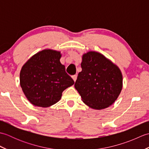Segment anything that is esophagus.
<instances>
[{
	"instance_id": "34e87169",
	"label": "esophagus",
	"mask_w": 149,
	"mask_h": 149,
	"mask_svg": "<svg viewBox=\"0 0 149 149\" xmlns=\"http://www.w3.org/2000/svg\"><path fill=\"white\" fill-rule=\"evenodd\" d=\"M77 75H72V76L73 80H74L75 82V81H76V79H77Z\"/></svg>"
}]
</instances>
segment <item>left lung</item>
I'll use <instances>...</instances> for the list:
<instances>
[{"label":"left lung","instance_id":"8db88e82","mask_svg":"<svg viewBox=\"0 0 149 149\" xmlns=\"http://www.w3.org/2000/svg\"><path fill=\"white\" fill-rule=\"evenodd\" d=\"M81 68L74 86L83 102L95 109H102L111 105L122 88L120 69L96 52L83 55Z\"/></svg>","mask_w":149,"mask_h":149}]
</instances>
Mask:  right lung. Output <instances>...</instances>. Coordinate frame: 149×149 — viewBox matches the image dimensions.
Instances as JSON below:
<instances>
[{
	"mask_svg": "<svg viewBox=\"0 0 149 149\" xmlns=\"http://www.w3.org/2000/svg\"><path fill=\"white\" fill-rule=\"evenodd\" d=\"M59 52L43 50L22 68L20 86L25 95L36 106L47 107L58 102L62 92L74 84L59 61Z\"/></svg>",
	"mask_w": 149,
	"mask_h": 149,
	"instance_id": "obj_1",
	"label": "right lung"
}]
</instances>
